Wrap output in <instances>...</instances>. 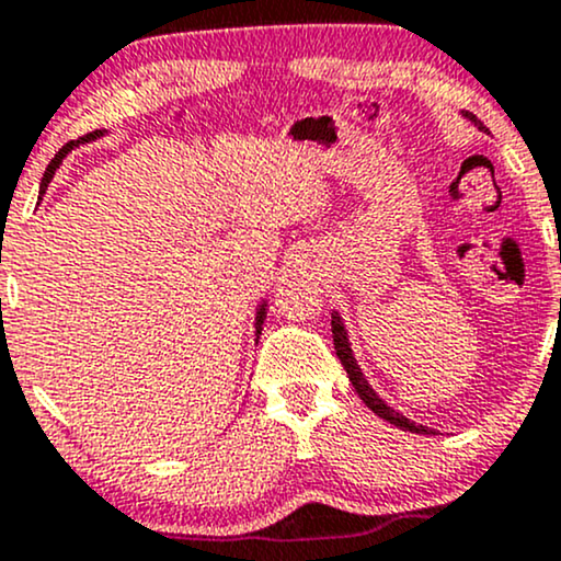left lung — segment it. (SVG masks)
Listing matches in <instances>:
<instances>
[{
	"label": "left lung",
	"instance_id": "8db88e82",
	"mask_svg": "<svg viewBox=\"0 0 561 561\" xmlns=\"http://www.w3.org/2000/svg\"><path fill=\"white\" fill-rule=\"evenodd\" d=\"M461 115H465L467 121H472V124L478 126L480 131H488V128L482 126V121H478V115H472V113H467V111L461 113ZM332 337H334V351H337L340 364H343V369L347 371V377H351V385H353V388H356L358 396H362V401H364L366 405H369L371 411H375V414L379 416V420H385V422L396 424V427L409 430V433H416V435H435V430L424 427V424H416V422L405 420L403 414H398V411L392 409V405L385 403L382 398H379L377 392H375V388H371V385L366 382V377H364L362 366L356 364V356H353L351 340H347V330H345L343 319H340V313H337V311L332 313Z\"/></svg>",
	"mask_w": 561,
	"mask_h": 561
}]
</instances>
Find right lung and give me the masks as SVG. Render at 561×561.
Listing matches in <instances>:
<instances>
[{
	"instance_id": "add662e5",
	"label": "right lung",
	"mask_w": 561,
	"mask_h": 561,
	"mask_svg": "<svg viewBox=\"0 0 561 561\" xmlns=\"http://www.w3.org/2000/svg\"><path fill=\"white\" fill-rule=\"evenodd\" d=\"M102 134L105 131H92V134H87V137H81L79 141H68L66 147H62L60 152H57V156L53 158V163L47 165V171H44V176H42V195L44 192H47V186H49V182H53V176H55V171L60 169V163H62V158L68 156L70 150H73V147H79V145H83V141H92V139H100ZM263 319H266V300L261 302L259 306V311H255V334H261V330H263Z\"/></svg>"
}]
</instances>
